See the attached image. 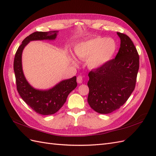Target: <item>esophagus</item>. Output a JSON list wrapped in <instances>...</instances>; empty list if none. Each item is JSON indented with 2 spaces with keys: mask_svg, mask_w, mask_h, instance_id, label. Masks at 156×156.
Wrapping results in <instances>:
<instances>
[{
  "mask_svg": "<svg viewBox=\"0 0 156 156\" xmlns=\"http://www.w3.org/2000/svg\"><path fill=\"white\" fill-rule=\"evenodd\" d=\"M82 82H83V77L82 76H78L77 77V82L79 84H81Z\"/></svg>",
  "mask_w": 156,
  "mask_h": 156,
  "instance_id": "esophagus-1",
  "label": "esophagus"
}]
</instances>
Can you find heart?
<instances>
[{
	"label": "heart",
	"mask_w": 156,
	"mask_h": 156,
	"mask_svg": "<svg viewBox=\"0 0 156 156\" xmlns=\"http://www.w3.org/2000/svg\"><path fill=\"white\" fill-rule=\"evenodd\" d=\"M117 49V42L111 37H97L78 43L74 51L78 58L87 59V65L92 69L99 68L113 57Z\"/></svg>",
	"instance_id": "obj_1"
}]
</instances>
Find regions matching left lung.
Instances as JSON below:
<instances>
[{"mask_svg":"<svg viewBox=\"0 0 156 156\" xmlns=\"http://www.w3.org/2000/svg\"><path fill=\"white\" fill-rule=\"evenodd\" d=\"M121 39L115 59L88 74V102L101 114L111 113L125 104L134 90L140 58L127 35L117 33Z\"/></svg>","mask_w":156,"mask_h":156,"instance_id":"8db88e82","label":"left lung"}]
</instances>
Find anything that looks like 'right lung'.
Returning <instances> with one entry per match:
<instances>
[{"label": "right lung", "mask_w": 156, "mask_h": 156, "mask_svg": "<svg viewBox=\"0 0 156 156\" xmlns=\"http://www.w3.org/2000/svg\"><path fill=\"white\" fill-rule=\"evenodd\" d=\"M58 33V31L33 33L23 41L14 59L13 66L19 94L33 110L43 115L54 114L60 109L66 101L68 94L77 87L76 76L62 80L54 87L47 90L36 89L30 85L25 77L22 67V53L30 41L54 40Z\"/></svg>", "instance_id": "add662e5"}]
</instances>
